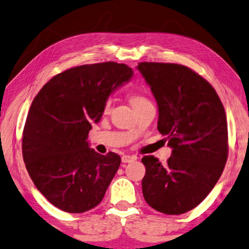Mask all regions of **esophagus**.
<instances>
[{
	"mask_svg": "<svg viewBox=\"0 0 249 249\" xmlns=\"http://www.w3.org/2000/svg\"><path fill=\"white\" fill-rule=\"evenodd\" d=\"M136 157L134 156H122V158H121V161L124 162V163H130V162H132V161H134L136 160Z\"/></svg>",
	"mask_w": 249,
	"mask_h": 249,
	"instance_id": "34e87169",
	"label": "esophagus"
}]
</instances>
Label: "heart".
Returning a JSON list of instances; mask_svg holds the SVG:
<instances>
[{
    "mask_svg": "<svg viewBox=\"0 0 249 249\" xmlns=\"http://www.w3.org/2000/svg\"><path fill=\"white\" fill-rule=\"evenodd\" d=\"M130 100H131V105L133 106V108L141 107V106L146 105V104H151L148 98H146L144 95H142V93H139V92L131 93V96H130ZM110 106H111V100L108 99L105 103V110H109Z\"/></svg>",
    "mask_w": 249,
    "mask_h": 249,
    "instance_id": "heart-1",
    "label": "heart"
}]
</instances>
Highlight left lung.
Here are the masks:
<instances>
[{
  "instance_id": "obj_1",
  "label": "left lung",
  "mask_w": 249,
  "mask_h": 249,
  "mask_svg": "<svg viewBox=\"0 0 249 249\" xmlns=\"http://www.w3.org/2000/svg\"><path fill=\"white\" fill-rule=\"evenodd\" d=\"M137 68L158 103V130L173 149L166 164L153 156L142 158V193L161 213H186L209 195L225 168V110L212 85L189 67L143 62Z\"/></svg>"
}]
</instances>
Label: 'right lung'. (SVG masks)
Instances as JSON below:
<instances>
[{
    "mask_svg": "<svg viewBox=\"0 0 249 249\" xmlns=\"http://www.w3.org/2000/svg\"><path fill=\"white\" fill-rule=\"evenodd\" d=\"M132 75L124 64L81 65L53 77L33 100L23 130V159L35 186L57 209L84 213L104 198L121 159L89 148L88 133L110 93Z\"/></svg>",
    "mask_w": 249,
    "mask_h": 249,
    "instance_id": "right-lung-1",
    "label": "right lung"
}]
</instances>
